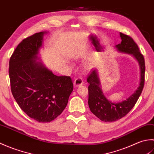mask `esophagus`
<instances>
[{
    "label": "esophagus",
    "mask_w": 154,
    "mask_h": 154,
    "mask_svg": "<svg viewBox=\"0 0 154 154\" xmlns=\"http://www.w3.org/2000/svg\"><path fill=\"white\" fill-rule=\"evenodd\" d=\"M83 84V81L80 77L77 78V79L74 81V83H73L75 87H79Z\"/></svg>",
    "instance_id": "esophagus-1"
}]
</instances>
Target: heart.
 Returning a JSON list of instances; mask_svg holds the SVG:
<instances>
[{"label":"heart","instance_id":"b5f03b06","mask_svg":"<svg viewBox=\"0 0 154 154\" xmlns=\"http://www.w3.org/2000/svg\"><path fill=\"white\" fill-rule=\"evenodd\" d=\"M84 67L86 69H91V68L93 67V65L91 64V63H89V62H87V63H86L85 64Z\"/></svg>","mask_w":154,"mask_h":154}]
</instances>
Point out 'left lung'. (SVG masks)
<instances>
[{
    "label": "left lung",
    "instance_id": "left-lung-1",
    "mask_svg": "<svg viewBox=\"0 0 154 154\" xmlns=\"http://www.w3.org/2000/svg\"><path fill=\"white\" fill-rule=\"evenodd\" d=\"M120 36L122 41L115 48L120 53L132 55L138 61L140 67V83L137 89L126 100L114 103L104 95L98 70L92 71L87 78V82L89 83L88 104L91 112L104 122H114L126 116L134 106L144 85L145 61L143 55L131 37L121 32Z\"/></svg>",
    "mask_w": 154,
    "mask_h": 154
}]
</instances>
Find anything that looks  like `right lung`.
Here are the masks:
<instances>
[{"mask_svg": "<svg viewBox=\"0 0 154 154\" xmlns=\"http://www.w3.org/2000/svg\"><path fill=\"white\" fill-rule=\"evenodd\" d=\"M47 33L38 32L23 40L9 62L13 97L28 116L40 122L56 119L73 90L70 77L57 76L41 62L40 50Z\"/></svg>", "mask_w": 154, "mask_h": 154, "instance_id": "1", "label": "right lung"}]
</instances>
